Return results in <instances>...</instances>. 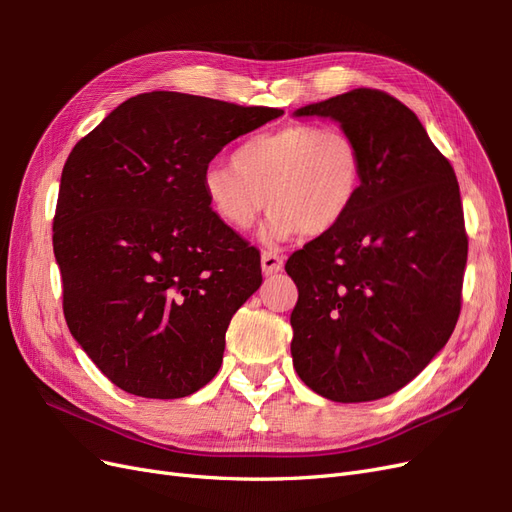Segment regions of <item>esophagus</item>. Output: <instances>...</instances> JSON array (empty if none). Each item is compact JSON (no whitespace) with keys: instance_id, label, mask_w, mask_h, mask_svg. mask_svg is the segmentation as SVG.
<instances>
[{"instance_id":"esophagus-1","label":"esophagus","mask_w":512,"mask_h":512,"mask_svg":"<svg viewBox=\"0 0 512 512\" xmlns=\"http://www.w3.org/2000/svg\"><path fill=\"white\" fill-rule=\"evenodd\" d=\"M260 265H262V273H265V275L280 273L282 267H284V258L277 252H262Z\"/></svg>"}]
</instances>
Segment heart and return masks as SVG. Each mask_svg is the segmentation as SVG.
<instances>
[{"label":"heart","mask_w":512,"mask_h":512,"mask_svg":"<svg viewBox=\"0 0 512 512\" xmlns=\"http://www.w3.org/2000/svg\"><path fill=\"white\" fill-rule=\"evenodd\" d=\"M230 162L232 168L213 164L203 173L207 205L239 232L269 207V241L294 232L307 239L329 235L348 218L365 179L359 141L344 128L318 123L258 132L232 151Z\"/></svg>","instance_id":"b5f03b06"}]
</instances>
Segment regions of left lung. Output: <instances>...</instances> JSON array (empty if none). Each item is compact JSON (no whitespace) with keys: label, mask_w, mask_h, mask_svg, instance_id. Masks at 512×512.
I'll return each instance as SVG.
<instances>
[{"label":"left lung","mask_w":512,"mask_h":512,"mask_svg":"<svg viewBox=\"0 0 512 512\" xmlns=\"http://www.w3.org/2000/svg\"><path fill=\"white\" fill-rule=\"evenodd\" d=\"M342 123L365 158L348 218L286 262L299 288L292 365L342 404L399 391L451 337L468 235L455 170L406 104L380 89L299 108Z\"/></svg>","instance_id":"left-lung-1"}]
</instances>
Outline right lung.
Wrapping results in <instances>:
<instances>
[{"label": "right lung", "mask_w": 512, "mask_h": 512, "mask_svg": "<svg viewBox=\"0 0 512 512\" xmlns=\"http://www.w3.org/2000/svg\"><path fill=\"white\" fill-rule=\"evenodd\" d=\"M282 113L149 91L74 145L53 218L64 316L119 389L179 399L218 374L230 318L262 273L200 179L224 145Z\"/></svg>", "instance_id": "right-lung-1"}]
</instances>
